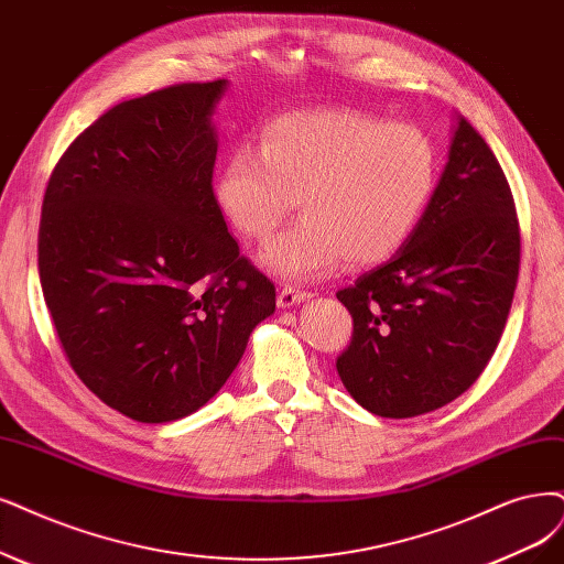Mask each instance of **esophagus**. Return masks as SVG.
Here are the masks:
<instances>
[{
    "label": "esophagus",
    "mask_w": 564,
    "mask_h": 564,
    "mask_svg": "<svg viewBox=\"0 0 564 564\" xmlns=\"http://www.w3.org/2000/svg\"><path fill=\"white\" fill-rule=\"evenodd\" d=\"M306 300H311V293H306V290H300V288H293V285H285L279 293V306H283V308L295 306Z\"/></svg>",
    "instance_id": "obj_1"
}]
</instances>
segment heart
I'll return each instance as SVG.
<instances>
[{
	"instance_id": "obj_1",
	"label": "heart",
	"mask_w": 564,
	"mask_h": 564,
	"mask_svg": "<svg viewBox=\"0 0 564 564\" xmlns=\"http://www.w3.org/2000/svg\"><path fill=\"white\" fill-rule=\"evenodd\" d=\"M436 185L427 132L360 111L318 109L269 120L258 149L237 145L216 181L227 220L264 239L297 206L304 214L264 243L260 260L285 279H318L344 258H392L421 223Z\"/></svg>"
}]
</instances>
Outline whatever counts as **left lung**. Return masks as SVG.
<instances>
[{
	"mask_svg": "<svg viewBox=\"0 0 564 564\" xmlns=\"http://www.w3.org/2000/svg\"><path fill=\"white\" fill-rule=\"evenodd\" d=\"M520 229L507 176L457 116L448 162L409 241L339 290L352 316L341 383L383 419L453 402L481 377L507 325Z\"/></svg>",
	"mask_w": 564,
	"mask_h": 564,
	"instance_id": "left-lung-1",
	"label": "left lung"
}]
</instances>
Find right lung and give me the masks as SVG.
Here are the masks:
<instances>
[{"label":"right lung","mask_w":564,"mask_h":564,"mask_svg":"<svg viewBox=\"0 0 564 564\" xmlns=\"http://www.w3.org/2000/svg\"><path fill=\"white\" fill-rule=\"evenodd\" d=\"M227 80L120 101L51 174L39 279L76 377L139 423L204 406L276 288L239 253L214 193L212 116Z\"/></svg>","instance_id":"right-lung-1"}]
</instances>
